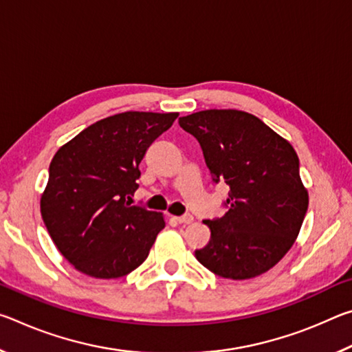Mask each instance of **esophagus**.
Returning a JSON list of instances; mask_svg holds the SVG:
<instances>
[{"mask_svg":"<svg viewBox=\"0 0 352 352\" xmlns=\"http://www.w3.org/2000/svg\"><path fill=\"white\" fill-rule=\"evenodd\" d=\"M175 220L178 223H190L194 220V217H192V214H183V216H180V217H175Z\"/></svg>","mask_w":352,"mask_h":352,"instance_id":"34e87169","label":"esophagus"}]
</instances>
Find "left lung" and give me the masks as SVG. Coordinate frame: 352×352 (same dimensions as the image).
<instances>
[{
  "mask_svg": "<svg viewBox=\"0 0 352 352\" xmlns=\"http://www.w3.org/2000/svg\"><path fill=\"white\" fill-rule=\"evenodd\" d=\"M178 124L199 141L212 182L230 186L228 211L205 220L211 239L195 258L230 279L270 270L294 245L309 206L295 148L241 110H204Z\"/></svg>",
  "mask_w": 352,
  "mask_h": 352,
  "instance_id": "1",
  "label": "left lung"
}]
</instances>
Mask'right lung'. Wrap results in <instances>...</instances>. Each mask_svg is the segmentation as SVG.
I'll return each mask as SVG.
<instances>
[{"instance_id": "right-lung-1", "label": "right lung", "mask_w": 352, "mask_h": 352, "mask_svg": "<svg viewBox=\"0 0 352 352\" xmlns=\"http://www.w3.org/2000/svg\"><path fill=\"white\" fill-rule=\"evenodd\" d=\"M178 113L126 111L91 124L58 148L40 211L58 252L76 270L111 279L146 261L164 219L132 205L140 163Z\"/></svg>"}]
</instances>
